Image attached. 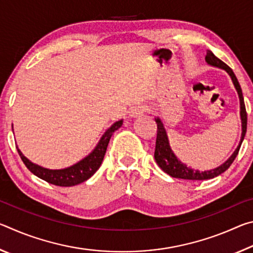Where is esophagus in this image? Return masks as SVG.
I'll list each match as a JSON object with an SVG mask.
<instances>
[{
    "label": "esophagus",
    "instance_id": "obj_1",
    "mask_svg": "<svg viewBox=\"0 0 253 253\" xmlns=\"http://www.w3.org/2000/svg\"><path fill=\"white\" fill-rule=\"evenodd\" d=\"M145 107L143 106H136V107H132L129 111V116L132 118H138V117H142L144 113H145Z\"/></svg>",
    "mask_w": 253,
    "mask_h": 253
}]
</instances>
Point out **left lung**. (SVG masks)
Here are the masks:
<instances>
[{"label":"left lung","instance_id":"obj_1","mask_svg":"<svg viewBox=\"0 0 253 253\" xmlns=\"http://www.w3.org/2000/svg\"><path fill=\"white\" fill-rule=\"evenodd\" d=\"M205 61H207L210 66L221 68V69L225 70L228 72L229 76L232 79V83L234 84L235 89H237L239 99H240V116H241V123H242V134H241V139H240L239 146L235 149L234 153L230 156V158L223 164L220 165L219 168L210 169V170H204V172H200V170H194L193 169L187 168L185 164L178 160V158L175 156L173 153L172 148L169 146V137L166 134V130L164 128V124L161 121V118L156 117L155 122L157 124V137H156V146H155V153H154V157H155V161L157 165L164 170L165 173H168L172 177L175 178H183V179H193V181H203V179H210L213 177L219 176L220 174L225 172L226 169L230 168V165L232 164L233 161L237 157L239 149L241 147V144L245 139L246 132H247V110H246V105L245 100H243V95H242V89L240 87V84L235 77L234 72L232 69L225 63L220 60L217 57H215L212 53V51L208 50L207 55H205Z\"/></svg>","mask_w":253,"mask_h":253}]
</instances>
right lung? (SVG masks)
<instances>
[{
  "label": "right lung",
  "instance_id": "1",
  "mask_svg": "<svg viewBox=\"0 0 253 253\" xmlns=\"http://www.w3.org/2000/svg\"><path fill=\"white\" fill-rule=\"evenodd\" d=\"M123 125V119L118 121L111 125L110 128L106 130V132L99 140L95 149L89 154L87 157L77 163V164L70 166V168L63 169H48L41 166L33 164L31 161H29L20 149L18 148L19 155L21 160L23 161L24 165L27 166L30 172L33 173L43 181L57 186H74L78 184L87 181L90 178L93 174L97 172V169L100 168L102 160H104L105 154L107 151V146L110 140V137L114 131H116L118 128H121Z\"/></svg>",
  "mask_w": 253,
  "mask_h": 253
}]
</instances>
